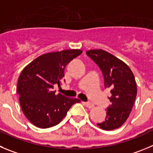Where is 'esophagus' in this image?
<instances>
[{"label":"esophagus","instance_id":"34e87169","mask_svg":"<svg viewBox=\"0 0 153 153\" xmlns=\"http://www.w3.org/2000/svg\"><path fill=\"white\" fill-rule=\"evenodd\" d=\"M84 104H85V106H87L88 108H89V109H92V108H94V104L91 102H84Z\"/></svg>","mask_w":153,"mask_h":153}]
</instances>
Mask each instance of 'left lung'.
<instances>
[{"label": "left lung", "mask_w": 153, "mask_h": 153, "mask_svg": "<svg viewBox=\"0 0 153 153\" xmlns=\"http://www.w3.org/2000/svg\"><path fill=\"white\" fill-rule=\"evenodd\" d=\"M87 55L100 67L105 88H110L112 102L106 109L105 120L97 125L112 131L122 126L128 119L137 96V84L131 68L123 61L102 50H91Z\"/></svg>", "instance_id": "left-lung-1"}]
</instances>
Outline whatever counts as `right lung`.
<instances>
[{
	"instance_id": "1",
	"label": "right lung",
	"mask_w": 153,
	"mask_h": 153,
	"mask_svg": "<svg viewBox=\"0 0 153 153\" xmlns=\"http://www.w3.org/2000/svg\"><path fill=\"white\" fill-rule=\"evenodd\" d=\"M82 53L81 50H65L43 54L23 68L17 82V94L24 115L40 128L58 125L73 104L81 100L56 94L67 64Z\"/></svg>"
}]
</instances>
